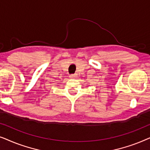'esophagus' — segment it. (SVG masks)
Listing matches in <instances>:
<instances>
[{"mask_svg":"<svg viewBox=\"0 0 150 150\" xmlns=\"http://www.w3.org/2000/svg\"><path fill=\"white\" fill-rule=\"evenodd\" d=\"M77 76H76V74H71V75H69V78H70V79H76V77Z\"/></svg>","mask_w":150,"mask_h":150,"instance_id":"esophagus-1","label":"esophagus"}]
</instances>
